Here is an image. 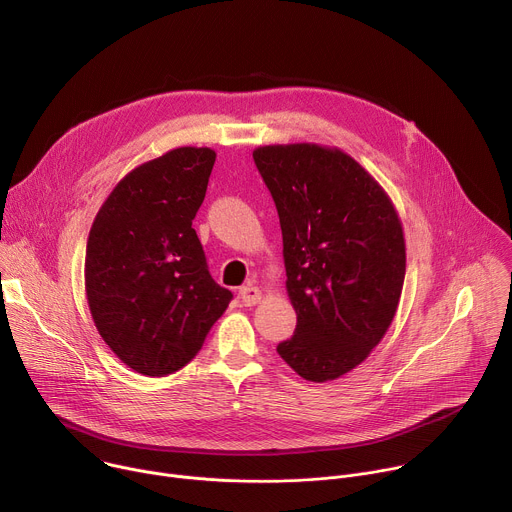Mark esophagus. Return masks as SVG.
<instances>
[{
  "mask_svg": "<svg viewBox=\"0 0 512 512\" xmlns=\"http://www.w3.org/2000/svg\"><path fill=\"white\" fill-rule=\"evenodd\" d=\"M239 298L243 300V304L245 306H255V304H259L261 302V298H263V294H261V289L259 287H255V285H245V287H241L239 289Z\"/></svg>",
  "mask_w": 512,
  "mask_h": 512,
  "instance_id": "esophagus-1",
  "label": "esophagus"
}]
</instances>
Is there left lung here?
<instances>
[{
    "instance_id": "left-lung-1",
    "label": "left lung",
    "mask_w": 512,
    "mask_h": 512,
    "mask_svg": "<svg viewBox=\"0 0 512 512\" xmlns=\"http://www.w3.org/2000/svg\"><path fill=\"white\" fill-rule=\"evenodd\" d=\"M281 225L296 332L277 346L302 379L334 381L389 330L405 279V237L381 184L354 158L318 143L253 152Z\"/></svg>"
}]
</instances>
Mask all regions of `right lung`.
<instances>
[{"instance_id": "right-lung-1", "label": "right lung", "mask_w": 512, "mask_h": 512, "mask_svg": "<svg viewBox=\"0 0 512 512\" xmlns=\"http://www.w3.org/2000/svg\"><path fill=\"white\" fill-rule=\"evenodd\" d=\"M216 154L176 148L131 170L87 241L93 322L129 369L164 377L188 364L233 294L218 285L192 229Z\"/></svg>"}]
</instances>
